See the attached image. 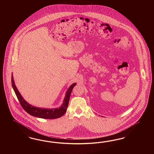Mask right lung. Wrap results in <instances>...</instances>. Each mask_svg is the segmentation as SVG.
<instances>
[{
    "label": "right lung",
    "mask_w": 154,
    "mask_h": 154,
    "mask_svg": "<svg viewBox=\"0 0 154 154\" xmlns=\"http://www.w3.org/2000/svg\"><path fill=\"white\" fill-rule=\"evenodd\" d=\"M11 81H12V86L14 90V93L16 94L17 97L19 99V102L20 103V104L22 106V107L23 108V109L29 114H30L33 116L37 117L39 118L46 119H55L63 116V115L66 111L67 107L68 106V103L69 100V98H70V94L72 91V89L74 88V86L76 85V84L74 83L70 86L69 89H68L66 93L65 98L63 100V103L61 106L59 108L46 109V108L34 107L33 106L30 105V104H29L28 102H26L23 99L14 84L13 74H12Z\"/></svg>",
    "instance_id": "1"
}]
</instances>
